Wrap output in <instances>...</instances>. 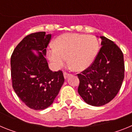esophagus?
Instances as JSON below:
<instances>
[{"label": "esophagus", "mask_w": 132, "mask_h": 132, "mask_svg": "<svg viewBox=\"0 0 132 132\" xmlns=\"http://www.w3.org/2000/svg\"><path fill=\"white\" fill-rule=\"evenodd\" d=\"M63 75H64V78H65V79H67V78H68V77L70 75L69 74V73H66V72H64Z\"/></svg>", "instance_id": "obj_1"}]
</instances>
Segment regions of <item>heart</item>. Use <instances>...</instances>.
<instances>
[{
    "instance_id": "heart-1",
    "label": "heart",
    "mask_w": 132,
    "mask_h": 132,
    "mask_svg": "<svg viewBox=\"0 0 132 132\" xmlns=\"http://www.w3.org/2000/svg\"><path fill=\"white\" fill-rule=\"evenodd\" d=\"M98 50V42L93 35L65 34L56 38L54 48L47 52V57L53 67L67 63L75 71H82L93 62Z\"/></svg>"
}]
</instances>
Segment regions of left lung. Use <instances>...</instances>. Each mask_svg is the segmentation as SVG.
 I'll return each instance as SVG.
<instances>
[{"instance_id": "8db88e82", "label": "left lung", "mask_w": 132, "mask_h": 132, "mask_svg": "<svg viewBox=\"0 0 132 132\" xmlns=\"http://www.w3.org/2000/svg\"><path fill=\"white\" fill-rule=\"evenodd\" d=\"M102 47L91 65L80 74L78 93L84 101L101 106L112 100L124 78L123 53L112 41L101 36Z\"/></svg>"}]
</instances>
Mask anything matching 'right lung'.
<instances>
[{"label": "right lung", "instance_id": "obj_1", "mask_svg": "<svg viewBox=\"0 0 132 132\" xmlns=\"http://www.w3.org/2000/svg\"><path fill=\"white\" fill-rule=\"evenodd\" d=\"M51 34L39 31L28 35L18 44L10 59L12 87L17 96L31 109L50 106L64 82L61 71H52L45 59ZM32 50L38 51L37 56Z\"/></svg>", "mask_w": 132, "mask_h": 132}]
</instances>
